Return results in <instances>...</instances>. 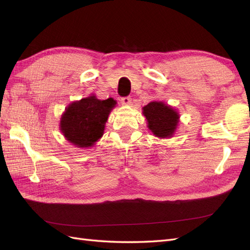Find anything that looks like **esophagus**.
Segmentation results:
<instances>
[{"instance_id":"esophagus-1","label":"esophagus","mask_w":250,"mask_h":250,"mask_svg":"<svg viewBox=\"0 0 250 250\" xmlns=\"http://www.w3.org/2000/svg\"><path fill=\"white\" fill-rule=\"evenodd\" d=\"M121 103H122L123 105H129L131 103V98L129 96L123 97L122 99H121Z\"/></svg>"}]
</instances>
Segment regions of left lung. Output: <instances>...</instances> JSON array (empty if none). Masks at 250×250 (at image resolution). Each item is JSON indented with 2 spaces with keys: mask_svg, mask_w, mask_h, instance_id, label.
<instances>
[{
  "mask_svg": "<svg viewBox=\"0 0 250 250\" xmlns=\"http://www.w3.org/2000/svg\"><path fill=\"white\" fill-rule=\"evenodd\" d=\"M143 113L148 121L149 129L156 137H172L178 123V113L163 102H150L143 107Z\"/></svg>",
  "mask_w": 250,
  "mask_h": 250,
  "instance_id": "obj_1",
  "label": "left lung"
}]
</instances>
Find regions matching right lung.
<instances>
[{
	"mask_svg": "<svg viewBox=\"0 0 250 250\" xmlns=\"http://www.w3.org/2000/svg\"><path fill=\"white\" fill-rule=\"evenodd\" d=\"M116 101L109 98L99 100L90 96L69 105L60 121V129L70 143L78 147H90L104 131L111 108Z\"/></svg>",
	"mask_w": 250,
	"mask_h": 250,
	"instance_id": "right-lung-1",
	"label": "right lung"
}]
</instances>
